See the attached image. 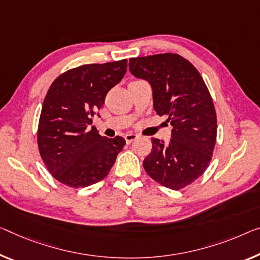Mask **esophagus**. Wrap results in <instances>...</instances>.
Masks as SVG:
<instances>
[{
  "instance_id": "1",
  "label": "esophagus",
  "mask_w": 260,
  "mask_h": 260,
  "mask_svg": "<svg viewBox=\"0 0 260 260\" xmlns=\"http://www.w3.org/2000/svg\"><path fill=\"white\" fill-rule=\"evenodd\" d=\"M124 138H125V142L127 144H130L131 142H134L136 138H138V135H136V134H126L124 136Z\"/></svg>"
}]
</instances>
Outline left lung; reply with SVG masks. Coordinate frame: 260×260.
<instances>
[{
	"label": "left lung",
	"instance_id": "1",
	"mask_svg": "<svg viewBox=\"0 0 260 260\" xmlns=\"http://www.w3.org/2000/svg\"><path fill=\"white\" fill-rule=\"evenodd\" d=\"M129 70L150 83L155 113L173 126L169 144L152 138L144 170L167 188L181 189L201 177L213 157L217 134L213 99L199 71L179 54L131 58Z\"/></svg>",
	"mask_w": 260,
	"mask_h": 260
}]
</instances>
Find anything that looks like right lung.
I'll list each match as a JSON object with an SVG mask.
<instances>
[{"mask_svg": "<svg viewBox=\"0 0 260 260\" xmlns=\"http://www.w3.org/2000/svg\"><path fill=\"white\" fill-rule=\"evenodd\" d=\"M126 72V59L72 69L52 82L44 99L38 124V149L59 182L80 188L105 179L125 145L89 127L108 91ZM99 115V114H98Z\"/></svg>", "mask_w": 260, "mask_h": 260, "instance_id": "add662e5", "label": "right lung"}]
</instances>
